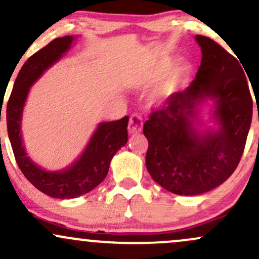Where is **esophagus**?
Here are the masks:
<instances>
[{"label":"esophagus","instance_id":"1","mask_svg":"<svg viewBox=\"0 0 259 259\" xmlns=\"http://www.w3.org/2000/svg\"><path fill=\"white\" fill-rule=\"evenodd\" d=\"M127 129H129L130 134H139V133H141V130H143V118L139 114H136V113L130 115L129 127Z\"/></svg>","mask_w":259,"mask_h":259}]
</instances>
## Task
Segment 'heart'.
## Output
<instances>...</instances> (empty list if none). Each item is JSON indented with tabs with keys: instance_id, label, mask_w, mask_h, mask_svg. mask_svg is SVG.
Masks as SVG:
<instances>
[{
	"instance_id": "obj_1",
	"label": "heart",
	"mask_w": 259,
	"mask_h": 259,
	"mask_svg": "<svg viewBox=\"0 0 259 259\" xmlns=\"http://www.w3.org/2000/svg\"><path fill=\"white\" fill-rule=\"evenodd\" d=\"M164 67H160V69L152 71L149 75H146L145 77L138 81H134V84L141 87H147L151 86L155 82L158 81V78L161 77L162 73H163ZM190 71H192V65L188 61H182L178 65H176V67L169 71L163 78L161 79V82L158 83L157 88L153 92L152 95V102L156 104L163 103V102L168 101L169 98L177 92V90L180 88L182 82L186 79L187 76L189 75Z\"/></svg>"
}]
</instances>
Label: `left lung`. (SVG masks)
Masks as SVG:
<instances>
[{"label": "left lung", "instance_id": "obj_1", "mask_svg": "<svg viewBox=\"0 0 259 259\" xmlns=\"http://www.w3.org/2000/svg\"><path fill=\"white\" fill-rule=\"evenodd\" d=\"M201 62L194 81L172 96L144 124L146 168L168 192L198 195L217 188L238 166L252 121L248 84L237 59L208 36L197 35ZM214 101L218 131L194 126L199 104Z\"/></svg>", "mask_w": 259, "mask_h": 259}]
</instances>
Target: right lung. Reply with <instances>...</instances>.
<instances>
[{"label":"right lung","mask_w":259,"mask_h":259,"mask_svg":"<svg viewBox=\"0 0 259 259\" xmlns=\"http://www.w3.org/2000/svg\"><path fill=\"white\" fill-rule=\"evenodd\" d=\"M75 40L72 35L56 38L30 56L19 71L7 103V130L17 164L24 177L44 194L53 198H77L91 192L104 181L110 161L127 143L129 116L101 123L91 138L86 150L69 168L49 172L27 156L22 145L21 120L29 88L51 65L60 60Z\"/></svg>","instance_id":"1"}]
</instances>
